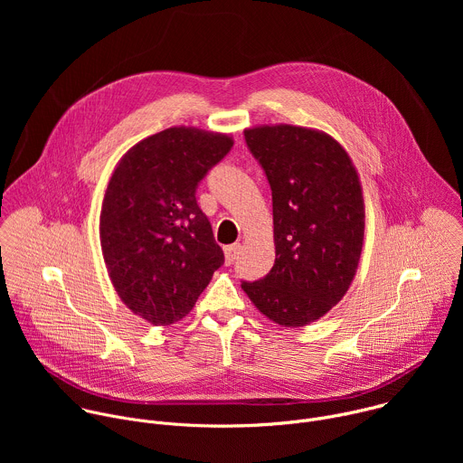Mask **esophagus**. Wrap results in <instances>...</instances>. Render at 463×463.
<instances>
[{"label": "esophagus", "instance_id": "34e87169", "mask_svg": "<svg viewBox=\"0 0 463 463\" xmlns=\"http://www.w3.org/2000/svg\"><path fill=\"white\" fill-rule=\"evenodd\" d=\"M240 252H241V245H240V243H234V245L225 247V261H227V263H232V261L238 258Z\"/></svg>", "mask_w": 463, "mask_h": 463}]
</instances>
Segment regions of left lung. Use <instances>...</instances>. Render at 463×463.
I'll list each match as a JSON object with an SVG mask.
<instances>
[{"mask_svg":"<svg viewBox=\"0 0 463 463\" xmlns=\"http://www.w3.org/2000/svg\"><path fill=\"white\" fill-rule=\"evenodd\" d=\"M249 150L273 190L275 266L241 289L282 327L324 317L350 289L364 243V197L345 146L326 131L261 124L245 128Z\"/></svg>","mask_w":463,"mask_h":463,"instance_id":"left-lung-1","label":"left lung"}]
</instances>
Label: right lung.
<instances>
[{
    "label": "right lung",
    "mask_w": 463,
    "mask_h": 463,
    "mask_svg": "<svg viewBox=\"0 0 463 463\" xmlns=\"http://www.w3.org/2000/svg\"><path fill=\"white\" fill-rule=\"evenodd\" d=\"M232 145L229 134L172 126L131 146L109 175L99 223L108 277L154 326L186 317L223 263L195 186Z\"/></svg>",
    "instance_id": "1"
}]
</instances>
